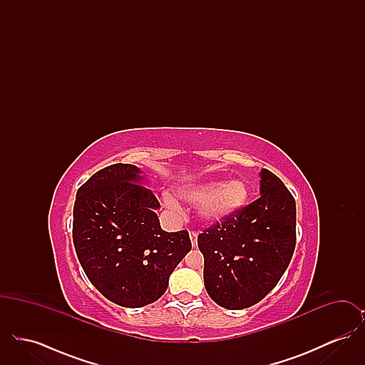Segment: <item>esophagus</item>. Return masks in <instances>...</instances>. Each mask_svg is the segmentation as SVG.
<instances>
[{"label": "esophagus", "instance_id": "esophagus-1", "mask_svg": "<svg viewBox=\"0 0 365 365\" xmlns=\"http://www.w3.org/2000/svg\"><path fill=\"white\" fill-rule=\"evenodd\" d=\"M189 234H190L191 245L195 247V246H197V237H198V235H197V232H194V231H190Z\"/></svg>", "mask_w": 365, "mask_h": 365}]
</instances>
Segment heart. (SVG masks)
<instances>
[{"label":"heart","instance_id":"b5f03b06","mask_svg":"<svg viewBox=\"0 0 365 365\" xmlns=\"http://www.w3.org/2000/svg\"><path fill=\"white\" fill-rule=\"evenodd\" d=\"M180 198L191 205L201 207V216L209 222H219L235 215L249 200V187L242 180L208 182L180 191ZM164 205L175 215L182 213L173 195H164Z\"/></svg>","mask_w":365,"mask_h":365}]
</instances>
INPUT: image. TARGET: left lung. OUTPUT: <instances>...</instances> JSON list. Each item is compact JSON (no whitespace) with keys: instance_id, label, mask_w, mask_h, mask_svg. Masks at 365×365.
Returning <instances> with one entry per match:
<instances>
[{"instance_id":"1","label":"left lung","mask_w":365,"mask_h":365,"mask_svg":"<svg viewBox=\"0 0 365 365\" xmlns=\"http://www.w3.org/2000/svg\"><path fill=\"white\" fill-rule=\"evenodd\" d=\"M260 175V197L197 238L209 297L232 311L260 302L294 253V197L277 175Z\"/></svg>"}]
</instances>
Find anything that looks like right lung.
Here are the masks:
<instances>
[{"label": "right lung", "instance_id": "obj_1", "mask_svg": "<svg viewBox=\"0 0 365 365\" xmlns=\"http://www.w3.org/2000/svg\"><path fill=\"white\" fill-rule=\"evenodd\" d=\"M133 164H112L76 192L72 240L93 286L109 301L140 308L165 293L176 265L191 250L186 230H161L153 191L139 186Z\"/></svg>", "mask_w": 365, "mask_h": 365}]
</instances>
